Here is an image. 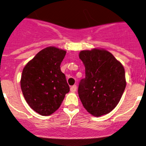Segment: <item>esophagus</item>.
<instances>
[{
	"label": "esophagus",
	"instance_id": "esophagus-1",
	"mask_svg": "<svg viewBox=\"0 0 146 146\" xmlns=\"http://www.w3.org/2000/svg\"><path fill=\"white\" fill-rule=\"evenodd\" d=\"M70 91L73 93L75 92V91H77V86H75V85H74V86H72V87L70 88Z\"/></svg>",
	"mask_w": 146,
	"mask_h": 146
}]
</instances>
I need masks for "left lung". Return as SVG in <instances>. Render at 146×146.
<instances>
[{
	"label": "left lung",
	"instance_id": "obj_1",
	"mask_svg": "<svg viewBox=\"0 0 146 146\" xmlns=\"http://www.w3.org/2000/svg\"><path fill=\"white\" fill-rule=\"evenodd\" d=\"M86 69L78 94L82 105L90 114L99 117L117 106L126 88L123 65L104 49L82 50L79 53Z\"/></svg>",
	"mask_w": 146,
	"mask_h": 146
}]
</instances>
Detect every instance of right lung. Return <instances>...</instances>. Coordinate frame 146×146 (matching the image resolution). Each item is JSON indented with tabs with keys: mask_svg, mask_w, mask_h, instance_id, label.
Masks as SVG:
<instances>
[{
	"mask_svg": "<svg viewBox=\"0 0 146 146\" xmlns=\"http://www.w3.org/2000/svg\"><path fill=\"white\" fill-rule=\"evenodd\" d=\"M66 51L55 47L42 50L25 66L20 86L25 101L41 115L55 113L69 92L60 64Z\"/></svg>",
	"mask_w": 146,
	"mask_h": 146,
	"instance_id": "1",
	"label": "right lung"
}]
</instances>
